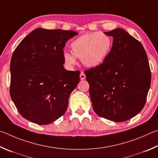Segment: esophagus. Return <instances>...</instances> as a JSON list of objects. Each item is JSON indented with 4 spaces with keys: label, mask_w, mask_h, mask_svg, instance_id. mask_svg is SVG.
Here are the masks:
<instances>
[{
    "label": "esophagus",
    "mask_w": 158,
    "mask_h": 158,
    "mask_svg": "<svg viewBox=\"0 0 158 158\" xmlns=\"http://www.w3.org/2000/svg\"><path fill=\"white\" fill-rule=\"evenodd\" d=\"M80 77H81V80H82V81H83V80L86 78V76H85L84 72H82V71L81 72V75H80Z\"/></svg>",
    "instance_id": "1"
}]
</instances>
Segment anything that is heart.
Wrapping results in <instances>:
<instances>
[{
    "label": "heart",
    "instance_id": "heart-1",
    "mask_svg": "<svg viewBox=\"0 0 158 158\" xmlns=\"http://www.w3.org/2000/svg\"><path fill=\"white\" fill-rule=\"evenodd\" d=\"M112 46V39L108 35L100 32L87 33L72 41V52H64V60L68 66H73L76 64L77 57L85 66L96 67L108 56Z\"/></svg>",
    "mask_w": 158,
    "mask_h": 158
}]
</instances>
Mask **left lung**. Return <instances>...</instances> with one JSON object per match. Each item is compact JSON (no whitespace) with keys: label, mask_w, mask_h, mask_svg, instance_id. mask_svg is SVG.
<instances>
[{"label":"left lung","mask_w":158,"mask_h":158,"mask_svg":"<svg viewBox=\"0 0 158 158\" xmlns=\"http://www.w3.org/2000/svg\"><path fill=\"white\" fill-rule=\"evenodd\" d=\"M106 34L113 37L103 62L85 71L93 109L99 117L122 122L141 112L151 87L147 55L139 41L117 28Z\"/></svg>","instance_id":"left-lung-1"}]
</instances>
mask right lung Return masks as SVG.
I'll list each match as a JSON object with an SVG mask.
<instances>
[{"label": "right lung", "instance_id": "obj_1", "mask_svg": "<svg viewBox=\"0 0 158 158\" xmlns=\"http://www.w3.org/2000/svg\"><path fill=\"white\" fill-rule=\"evenodd\" d=\"M77 34L73 30L37 28L14 51L10 96L27 120L46 125L65 113L81 71L64 69L63 48L66 41Z\"/></svg>", "mask_w": 158, "mask_h": 158}]
</instances>
